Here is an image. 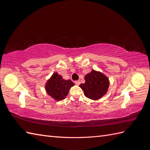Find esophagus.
Wrapping results in <instances>:
<instances>
[{
    "mask_svg": "<svg viewBox=\"0 0 150 150\" xmlns=\"http://www.w3.org/2000/svg\"><path fill=\"white\" fill-rule=\"evenodd\" d=\"M75 84H76L77 86H79V85L81 84L80 81H75Z\"/></svg>",
    "mask_w": 150,
    "mask_h": 150,
    "instance_id": "34e87169",
    "label": "esophagus"
}]
</instances>
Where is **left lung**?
I'll return each mask as SVG.
<instances>
[{"instance_id": "1", "label": "left lung", "mask_w": 150, "mask_h": 150, "mask_svg": "<svg viewBox=\"0 0 150 150\" xmlns=\"http://www.w3.org/2000/svg\"><path fill=\"white\" fill-rule=\"evenodd\" d=\"M85 83L79 87L83 90L86 97L92 100H98L105 95L110 86V80L100 71L93 69L85 77Z\"/></svg>"}]
</instances>
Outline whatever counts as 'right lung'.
Returning <instances> with one entry per match:
<instances>
[{"instance_id":"obj_1","label":"right lung","mask_w":150,"mask_h":150,"mask_svg":"<svg viewBox=\"0 0 150 150\" xmlns=\"http://www.w3.org/2000/svg\"><path fill=\"white\" fill-rule=\"evenodd\" d=\"M74 86L71 80H65L57 72L52 74L45 84L46 93L56 101H61L65 99L71 87Z\"/></svg>"}]
</instances>
